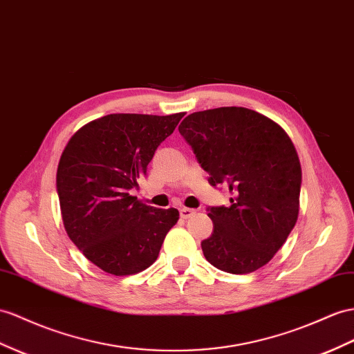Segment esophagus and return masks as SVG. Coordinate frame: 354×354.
<instances>
[{"label": "esophagus", "instance_id": "esophagus-1", "mask_svg": "<svg viewBox=\"0 0 354 354\" xmlns=\"http://www.w3.org/2000/svg\"><path fill=\"white\" fill-rule=\"evenodd\" d=\"M179 214H180V218L188 220V218H192V216L196 214V211L194 209H189V207H180Z\"/></svg>", "mask_w": 354, "mask_h": 354}]
</instances>
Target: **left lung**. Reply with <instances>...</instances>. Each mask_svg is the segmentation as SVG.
I'll return each instance as SVG.
<instances>
[{
  "mask_svg": "<svg viewBox=\"0 0 354 354\" xmlns=\"http://www.w3.org/2000/svg\"><path fill=\"white\" fill-rule=\"evenodd\" d=\"M179 133L209 184L232 193L229 206L207 207L214 230L202 241L206 260L236 275L265 266L297 220L302 170L293 142L277 122L247 107L194 112Z\"/></svg>",
  "mask_w": 354,
  "mask_h": 354,
  "instance_id": "8db88e82",
  "label": "left lung"
}]
</instances>
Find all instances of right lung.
Here are the masks:
<instances>
[{"label": "right lung", "instance_id": "add662e5", "mask_svg": "<svg viewBox=\"0 0 354 354\" xmlns=\"http://www.w3.org/2000/svg\"><path fill=\"white\" fill-rule=\"evenodd\" d=\"M184 115H106L77 130L62 152L57 192L66 232L107 274L133 275L149 268L179 218L175 207L157 209L130 192Z\"/></svg>", "mask_w": 354, "mask_h": 354}]
</instances>
